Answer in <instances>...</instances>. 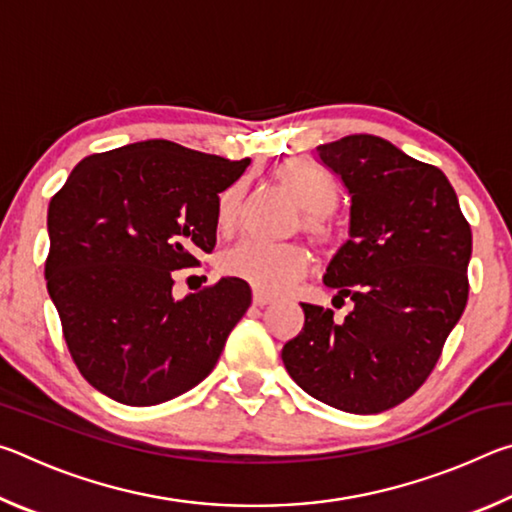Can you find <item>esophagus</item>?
Instances as JSON below:
<instances>
[{
	"label": "esophagus",
	"mask_w": 512,
	"mask_h": 512,
	"mask_svg": "<svg viewBox=\"0 0 512 512\" xmlns=\"http://www.w3.org/2000/svg\"><path fill=\"white\" fill-rule=\"evenodd\" d=\"M253 302L257 307H264V305H271L273 302V298L268 296V293H264V291H259V289H255V293H253Z\"/></svg>",
	"instance_id": "obj_1"
}]
</instances>
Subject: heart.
Returning a JSON list of instances; mask_svg holds the SVG:
<instances>
[{
  "mask_svg": "<svg viewBox=\"0 0 512 512\" xmlns=\"http://www.w3.org/2000/svg\"><path fill=\"white\" fill-rule=\"evenodd\" d=\"M280 183L296 196L302 205V228L318 241L334 237L329 210L336 201L334 180L305 160L282 162L275 169ZM244 183L230 185L219 198V228L232 232L244 212ZM223 271L241 277L262 291H284L305 275L309 266L307 248L298 241H268L246 237L225 250L221 259Z\"/></svg>",
  "mask_w": 512,
  "mask_h": 512,
  "instance_id": "b5f03b06",
  "label": "heart"
}]
</instances>
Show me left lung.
<instances>
[{"mask_svg": "<svg viewBox=\"0 0 512 512\" xmlns=\"http://www.w3.org/2000/svg\"><path fill=\"white\" fill-rule=\"evenodd\" d=\"M318 162L350 196L348 241L323 282L354 309L305 305V325L282 348L291 379L348 413H381L429 377L467 305L470 223L454 187L377 135L316 146Z\"/></svg>", "mask_w": 512, "mask_h": 512, "instance_id": "left-lung-1", "label": "left lung"}]
</instances>
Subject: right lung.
<instances>
[{
    "label": "right lung",
    "instance_id": "obj_1",
    "mask_svg": "<svg viewBox=\"0 0 512 512\" xmlns=\"http://www.w3.org/2000/svg\"><path fill=\"white\" fill-rule=\"evenodd\" d=\"M250 160L146 140L76 164L47 212V291L72 359L110 400L153 406L210 375L250 307L241 277L173 298L212 253L219 194Z\"/></svg>",
    "mask_w": 512,
    "mask_h": 512
}]
</instances>
